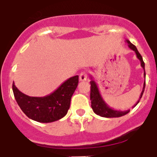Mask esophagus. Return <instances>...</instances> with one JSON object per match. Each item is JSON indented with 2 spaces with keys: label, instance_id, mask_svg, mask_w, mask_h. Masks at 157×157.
<instances>
[{
  "label": "esophagus",
  "instance_id": "obj_1",
  "mask_svg": "<svg viewBox=\"0 0 157 157\" xmlns=\"http://www.w3.org/2000/svg\"><path fill=\"white\" fill-rule=\"evenodd\" d=\"M87 79V75H86V72H81V74L79 75V80L80 81H86Z\"/></svg>",
  "mask_w": 157,
  "mask_h": 157
}]
</instances>
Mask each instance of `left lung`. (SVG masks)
Segmentation results:
<instances>
[{
    "mask_svg": "<svg viewBox=\"0 0 157 157\" xmlns=\"http://www.w3.org/2000/svg\"><path fill=\"white\" fill-rule=\"evenodd\" d=\"M126 42L128 44V47L130 48L131 50H132L135 51L136 54L137 58L140 61V65L142 68L144 70V63L143 61V58L139 53V51L137 50L136 47L133 45L132 43H131V41L129 40H126ZM144 78H145V71H144ZM90 101H91V107H92L93 111L96 115L102 117L106 118H116V117H121L123 116H125L126 114H128L130 110H127V111H117V110H114L113 108L110 107L107 103H105V101L102 98V95L99 92V88L97 86L96 82L93 79V78L90 76ZM144 88H145V81L144 83L143 90L141 91L140 96L139 100L137 101V103L134 105L135 107L138 104V103L140 100L141 97L143 95L144 91Z\"/></svg>",
    "mask_w": 157,
    "mask_h": 157,
    "instance_id": "8db88e82",
    "label": "left lung"
}]
</instances>
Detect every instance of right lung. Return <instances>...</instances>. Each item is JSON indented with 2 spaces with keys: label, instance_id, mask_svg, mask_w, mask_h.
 Here are the masks:
<instances>
[{
  "label": "right lung",
  "instance_id": "right-lung-1",
  "mask_svg": "<svg viewBox=\"0 0 157 157\" xmlns=\"http://www.w3.org/2000/svg\"><path fill=\"white\" fill-rule=\"evenodd\" d=\"M78 75L65 81L51 94L44 97H30L21 92L13 83L17 103L29 119L40 123H51L67 115L71 97L77 88Z\"/></svg>",
  "mask_w": 157,
  "mask_h": 157
}]
</instances>
